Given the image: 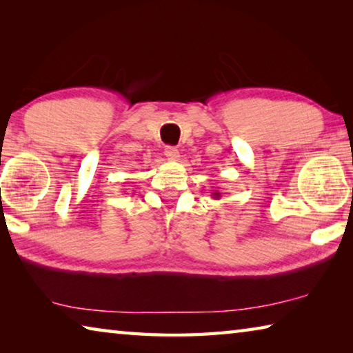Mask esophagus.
<instances>
[{"label": "esophagus", "instance_id": "1", "mask_svg": "<svg viewBox=\"0 0 353 353\" xmlns=\"http://www.w3.org/2000/svg\"><path fill=\"white\" fill-rule=\"evenodd\" d=\"M165 155L168 157V160H179V149L174 146H166Z\"/></svg>", "mask_w": 353, "mask_h": 353}]
</instances>
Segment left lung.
<instances>
[{"mask_svg": "<svg viewBox=\"0 0 353 353\" xmlns=\"http://www.w3.org/2000/svg\"><path fill=\"white\" fill-rule=\"evenodd\" d=\"M212 198H213V199H219V198H221V193H219V191H213V193H212Z\"/></svg>", "mask_w": 353, "mask_h": 353, "instance_id": "8db88e82", "label": "left lung"}]
</instances>
